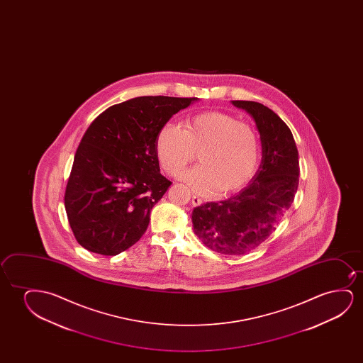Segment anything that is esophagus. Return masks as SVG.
I'll return each instance as SVG.
<instances>
[{
  "mask_svg": "<svg viewBox=\"0 0 363 363\" xmlns=\"http://www.w3.org/2000/svg\"><path fill=\"white\" fill-rule=\"evenodd\" d=\"M192 204L199 206V204H202V199L197 197V196H192Z\"/></svg>",
  "mask_w": 363,
  "mask_h": 363,
  "instance_id": "34e87169",
  "label": "esophagus"
}]
</instances>
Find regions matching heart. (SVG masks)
<instances>
[{"instance_id": "1", "label": "heart", "mask_w": 363, "mask_h": 363, "mask_svg": "<svg viewBox=\"0 0 363 363\" xmlns=\"http://www.w3.org/2000/svg\"><path fill=\"white\" fill-rule=\"evenodd\" d=\"M155 150L164 172L177 176L199 152V164L181 176L201 194H232L253 179L260 159L254 126L233 115L209 110L186 119L182 128L164 124Z\"/></svg>"}]
</instances>
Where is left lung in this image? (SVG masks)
Segmentation results:
<instances>
[{
	"instance_id": "1",
	"label": "left lung",
	"mask_w": 363,
	"mask_h": 363,
	"mask_svg": "<svg viewBox=\"0 0 363 363\" xmlns=\"http://www.w3.org/2000/svg\"><path fill=\"white\" fill-rule=\"evenodd\" d=\"M232 103L253 116L262 141V164L239 194L196 207L192 223L206 247L219 254L242 255L265 242L291 207L300 167L293 134L273 110L257 101Z\"/></svg>"
}]
</instances>
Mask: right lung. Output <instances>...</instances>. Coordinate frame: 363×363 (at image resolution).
<instances>
[{"label": "right lung", "instance_id": "add662e5", "mask_svg": "<svg viewBox=\"0 0 363 363\" xmlns=\"http://www.w3.org/2000/svg\"><path fill=\"white\" fill-rule=\"evenodd\" d=\"M196 100L139 96L110 106L90 124L65 194L70 228L83 248L116 255L143 237L151 209L171 186L160 174L156 136Z\"/></svg>", "mask_w": 363, "mask_h": 363}]
</instances>
